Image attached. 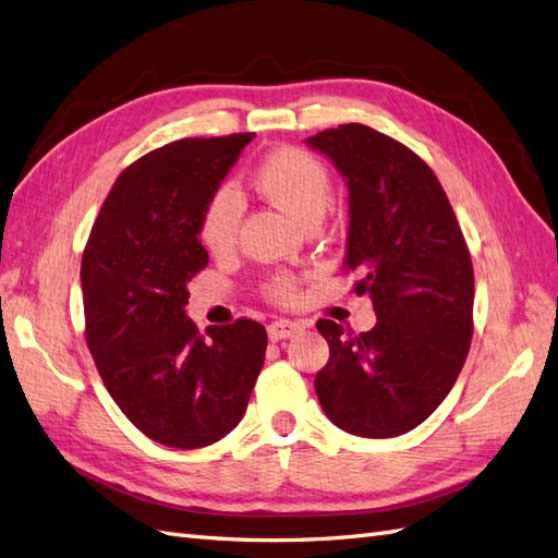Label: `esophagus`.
Here are the masks:
<instances>
[{
    "instance_id": "1",
    "label": "esophagus",
    "mask_w": 558,
    "mask_h": 558,
    "mask_svg": "<svg viewBox=\"0 0 558 558\" xmlns=\"http://www.w3.org/2000/svg\"><path fill=\"white\" fill-rule=\"evenodd\" d=\"M299 330H302V323L280 318V320H274L268 325V337H270V341H278L284 337H294Z\"/></svg>"
}]
</instances>
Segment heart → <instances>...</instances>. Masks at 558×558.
<instances>
[{"instance_id":"obj_1","label":"heart","mask_w":558,"mask_h":558,"mask_svg":"<svg viewBox=\"0 0 558 558\" xmlns=\"http://www.w3.org/2000/svg\"><path fill=\"white\" fill-rule=\"evenodd\" d=\"M254 189L262 195L276 199L282 207H288L294 217L302 221L316 219L330 203L332 181L330 171L304 148L282 146L270 150L264 160L252 171ZM242 197L235 185L221 183L205 199L199 211L197 235L203 245L214 252L223 254L238 242L240 223H242ZM264 294L270 302L294 304L302 288L292 274H274L264 282Z\"/></svg>"}]
</instances>
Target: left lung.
I'll use <instances>...</instances> for the list:
<instances>
[{
	"mask_svg": "<svg viewBox=\"0 0 558 558\" xmlns=\"http://www.w3.org/2000/svg\"><path fill=\"white\" fill-rule=\"evenodd\" d=\"M349 181L344 270L369 294L373 330L318 320L330 361L318 401L339 428L363 438L401 436L442 403L474 335V266L440 181L417 153L365 124L308 138Z\"/></svg>",
	"mask_w": 558,
	"mask_h": 558,
	"instance_id": "1",
	"label": "left lung"
}]
</instances>
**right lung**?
Returning <instances> with one entry per match:
<instances>
[{
  "label": "right lung",
  "instance_id": "obj_1",
  "mask_svg": "<svg viewBox=\"0 0 558 558\" xmlns=\"http://www.w3.org/2000/svg\"><path fill=\"white\" fill-rule=\"evenodd\" d=\"M254 134L181 138L112 183L82 254L84 337L138 432L193 450L233 432L262 373L266 330L238 318L199 335L185 284L209 264L199 211Z\"/></svg>",
  "mask_w": 558,
  "mask_h": 558
}]
</instances>
